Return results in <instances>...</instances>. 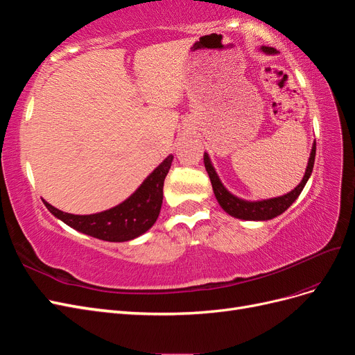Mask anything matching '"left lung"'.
Here are the masks:
<instances>
[{
  "instance_id": "8db88e82",
  "label": "left lung",
  "mask_w": 355,
  "mask_h": 355,
  "mask_svg": "<svg viewBox=\"0 0 355 355\" xmlns=\"http://www.w3.org/2000/svg\"><path fill=\"white\" fill-rule=\"evenodd\" d=\"M262 51L271 55V53H275L274 49L271 47H262ZM314 161H315V142L313 145V149H311V155L308 161V167L305 171V176L302 182L293 189L290 191L288 194L271 198V200H262V201H245L239 197L232 196L231 192L222 185V182L219 176L214 171L210 158L207 154H204V166H206V170L209 173L213 192L216 196L218 202L220 204V207L227 211L231 216L237 218V219H244V220H270L272 218H277L278 214H282L286 211L290 206H292L293 201L299 197L300 192H302L305 184L308 182L311 173H313V167H314Z\"/></svg>"
}]
</instances>
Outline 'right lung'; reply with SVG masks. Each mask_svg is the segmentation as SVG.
I'll return each mask as SVG.
<instances>
[{
	"instance_id": "1",
	"label": "right lung",
	"mask_w": 355,
	"mask_h": 355,
	"mask_svg": "<svg viewBox=\"0 0 355 355\" xmlns=\"http://www.w3.org/2000/svg\"><path fill=\"white\" fill-rule=\"evenodd\" d=\"M171 161H173V155H168L144 180L135 194L110 210L80 216V214L62 211L47 201H42L51 214L83 234L105 241L120 243L133 240L151 228L158 218L161 204H163L164 179L170 170Z\"/></svg>"
}]
</instances>
